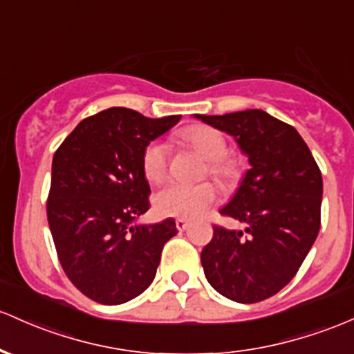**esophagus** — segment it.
Instances as JSON below:
<instances>
[{"mask_svg": "<svg viewBox=\"0 0 354 354\" xmlns=\"http://www.w3.org/2000/svg\"><path fill=\"white\" fill-rule=\"evenodd\" d=\"M188 225H189L188 220H185V218H176V228H178V230H180V232L186 230V228H188Z\"/></svg>", "mask_w": 354, "mask_h": 354, "instance_id": "34e87169", "label": "esophagus"}]
</instances>
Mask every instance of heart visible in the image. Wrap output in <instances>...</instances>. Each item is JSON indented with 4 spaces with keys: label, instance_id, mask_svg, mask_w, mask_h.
<instances>
[{
    "label": "heart",
    "instance_id": "b5f03b06",
    "mask_svg": "<svg viewBox=\"0 0 354 354\" xmlns=\"http://www.w3.org/2000/svg\"><path fill=\"white\" fill-rule=\"evenodd\" d=\"M185 138L201 154L208 159V173L220 181L234 176V166L225 161L227 142L220 131L208 126H193L185 133ZM142 174L149 183H159L168 171V147L165 142L153 141L142 151ZM216 198V189L212 183L183 185L168 183L154 195V208L162 216L178 218H196L212 207Z\"/></svg>",
    "mask_w": 354,
    "mask_h": 354
}]
</instances>
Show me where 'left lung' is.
<instances>
[{
    "mask_svg": "<svg viewBox=\"0 0 354 354\" xmlns=\"http://www.w3.org/2000/svg\"><path fill=\"white\" fill-rule=\"evenodd\" d=\"M195 118L234 136L250 162L230 203L220 209L245 228L213 227L201 250L205 277L232 301L260 302L292 281L319 234V166L292 126L260 109Z\"/></svg>",
    "mask_w": 354,
    "mask_h": 354,
    "instance_id": "1",
    "label": "left lung"
}]
</instances>
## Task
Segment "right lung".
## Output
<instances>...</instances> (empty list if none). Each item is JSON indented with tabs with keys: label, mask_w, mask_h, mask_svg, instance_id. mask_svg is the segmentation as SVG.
Returning a JSON list of instances; mask_svg holds the SVG:
<instances>
[{
	"label": "right lung",
	"mask_w": 354,
	"mask_h": 354,
	"mask_svg": "<svg viewBox=\"0 0 354 354\" xmlns=\"http://www.w3.org/2000/svg\"><path fill=\"white\" fill-rule=\"evenodd\" d=\"M180 119L111 107L84 119L55 151L46 201L50 232L62 269L92 301L115 306L145 292L162 247L178 234L173 218L136 220L149 209L142 151Z\"/></svg>",
	"instance_id": "add662e5"
}]
</instances>
